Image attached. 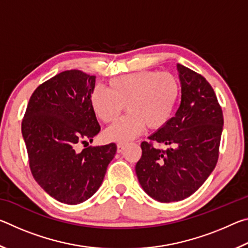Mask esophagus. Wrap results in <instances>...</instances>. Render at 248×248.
<instances>
[{
    "label": "esophagus",
    "instance_id": "obj_1",
    "mask_svg": "<svg viewBox=\"0 0 248 248\" xmlns=\"http://www.w3.org/2000/svg\"><path fill=\"white\" fill-rule=\"evenodd\" d=\"M124 143H118L117 144V152L118 153H121L124 151Z\"/></svg>",
    "mask_w": 248,
    "mask_h": 248
}]
</instances>
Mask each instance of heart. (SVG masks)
Returning a JSON list of instances; mask_svg holds the SVG:
<instances>
[{
    "mask_svg": "<svg viewBox=\"0 0 248 248\" xmlns=\"http://www.w3.org/2000/svg\"><path fill=\"white\" fill-rule=\"evenodd\" d=\"M179 96V83L170 72L139 71L112 78L107 91L96 86L90 103L95 116L111 123L123 111L129 114L115 121L104 132L108 141L125 143L139 136L145 127L158 129L167 124Z\"/></svg>",
    "mask_w": 248,
    "mask_h": 248,
    "instance_id": "obj_1",
    "label": "heart"
}]
</instances>
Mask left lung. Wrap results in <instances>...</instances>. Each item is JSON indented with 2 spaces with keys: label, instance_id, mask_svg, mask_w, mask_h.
I'll return each instance as SVG.
<instances>
[{
  "label": "left lung",
  "instance_id": "obj_1",
  "mask_svg": "<svg viewBox=\"0 0 248 248\" xmlns=\"http://www.w3.org/2000/svg\"><path fill=\"white\" fill-rule=\"evenodd\" d=\"M182 98L175 116L141 143L136 173L143 190L159 202L184 200L200 188L219 157L223 114L202 75L177 64ZM168 146L161 150L153 142Z\"/></svg>",
  "mask_w": 248,
  "mask_h": 248
}]
</instances>
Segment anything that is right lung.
Returning a JSON list of instances; mask_svg holds the SVG:
<instances>
[{"label":"right lung","mask_w":248,"mask_h":248,"mask_svg":"<svg viewBox=\"0 0 248 248\" xmlns=\"http://www.w3.org/2000/svg\"><path fill=\"white\" fill-rule=\"evenodd\" d=\"M95 75L79 70L57 74L39 85L29 99L22 123L31 174L58 201L78 204L91 198L102 185L117 146H89L100 131L90 95Z\"/></svg>","instance_id":"add662e5"}]
</instances>
